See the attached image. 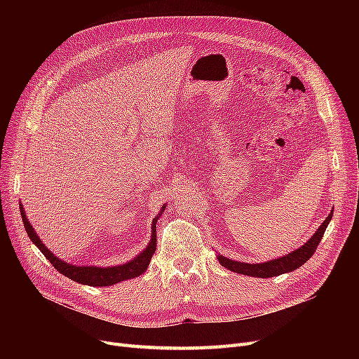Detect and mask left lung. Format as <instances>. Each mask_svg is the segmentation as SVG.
<instances>
[{"label": "left lung", "mask_w": 359, "mask_h": 359, "mask_svg": "<svg viewBox=\"0 0 359 359\" xmlns=\"http://www.w3.org/2000/svg\"><path fill=\"white\" fill-rule=\"evenodd\" d=\"M333 211L327 215V218L322 222V225L316 230V233L311 236V238L303 244V246L295 249L294 252L273 259L268 262H262V263H246V262H238L225 257L222 255H217L218 262L221 263V266L230 269L231 272L241 273V275H248V276H255V278H272L278 276L282 273H288L299 266H303L304 263L314 255L320 240H322L327 225L332 219Z\"/></svg>", "instance_id": "8db88e82"}]
</instances>
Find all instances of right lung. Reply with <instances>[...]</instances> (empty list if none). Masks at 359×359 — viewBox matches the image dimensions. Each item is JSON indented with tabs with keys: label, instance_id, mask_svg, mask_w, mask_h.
I'll return each instance as SVG.
<instances>
[{
	"label": "right lung",
	"instance_id": "obj_1",
	"mask_svg": "<svg viewBox=\"0 0 359 359\" xmlns=\"http://www.w3.org/2000/svg\"><path fill=\"white\" fill-rule=\"evenodd\" d=\"M164 210H165V203L161 206L158 215L153 219V224H151V240L148 243V246L140 255H137L132 260L123 263V265L102 268V266L72 265V263H67V262L61 260L60 257H56L42 243L41 237L36 234L34 229L32 227V224L27 219L23 205L20 203V214L23 218L26 233L30 237V240L36 244V248L45 255V257L52 263V266L60 273L65 275L67 278H69L75 282H80V284L91 285V287H110V285L118 284V282L137 278L145 272V269L149 265L151 257H153V255L156 253V248H157L156 224H157L158 218L161 217V214L164 212Z\"/></svg>",
	"mask_w": 359,
	"mask_h": 359
}]
</instances>
